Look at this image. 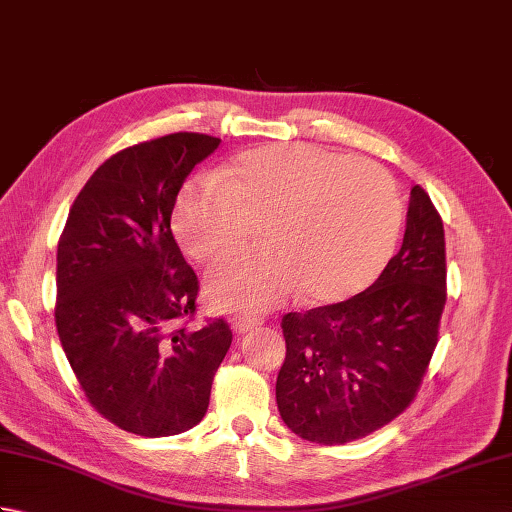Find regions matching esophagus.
Returning <instances> with one entry per match:
<instances>
[{
    "instance_id": "1",
    "label": "esophagus",
    "mask_w": 512,
    "mask_h": 512,
    "mask_svg": "<svg viewBox=\"0 0 512 512\" xmlns=\"http://www.w3.org/2000/svg\"><path fill=\"white\" fill-rule=\"evenodd\" d=\"M257 325H259V319L248 317V314H233V317H231V328L237 334H246L248 330L257 328Z\"/></svg>"
}]
</instances>
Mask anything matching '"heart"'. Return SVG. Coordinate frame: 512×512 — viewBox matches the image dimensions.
Masks as SVG:
<instances>
[{
	"instance_id": "1",
	"label": "heart",
	"mask_w": 512,
	"mask_h": 512,
	"mask_svg": "<svg viewBox=\"0 0 512 512\" xmlns=\"http://www.w3.org/2000/svg\"><path fill=\"white\" fill-rule=\"evenodd\" d=\"M248 215H264L268 246L215 264L206 295L220 310L262 312L301 290L310 303L345 301L389 262L402 202L376 162L319 145L246 149L217 176L189 182L173 209V231L200 262L246 237Z\"/></svg>"
}]
</instances>
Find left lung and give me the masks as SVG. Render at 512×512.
<instances>
[{"label":"left lung","instance_id":"8db88e82","mask_svg":"<svg viewBox=\"0 0 512 512\" xmlns=\"http://www.w3.org/2000/svg\"><path fill=\"white\" fill-rule=\"evenodd\" d=\"M444 303L442 217L416 184L402 246L374 284L347 301L281 319V420L299 438L328 447L385 427L418 394L438 345Z\"/></svg>","mask_w":512,"mask_h":512}]
</instances>
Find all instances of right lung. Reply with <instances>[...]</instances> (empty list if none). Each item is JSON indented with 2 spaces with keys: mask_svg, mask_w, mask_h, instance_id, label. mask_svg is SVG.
Listing matches in <instances>:
<instances>
[{
  "mask_svg": "<svg viewBox=\"0 0 512 512\" xmlns=\"http://www.w3.org/2000/svg\"><path fill=\"white\" fill-rule=\"evenodd\" d=\"M217 145L178 132L121 149L85 182L59 237L61 347L90 405L136 436L195 427L233 341L224 319L191 328L200 284L171 233L182 182Z\"/></svg>",
  "mask_w": 512,
  "mask_h": 512,
  "instance_id": "obj_1",
  "label": "right lung"
}]
</instances>
